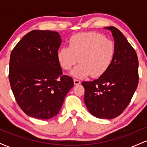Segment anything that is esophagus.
Returning <instances> with one entry per match:
<instances>
[{"label":"esophagus","instance_id":"1","mask_svg":"<svg viewBox=\"0 0 147 147\" xmlns=\"http://www.w3.org/2000/svg\"><path fill=\"white\" fill-rule=\"evenodd\" d=\"M74 84H75V85H79V84H81V82L78 79H74Z\"/></svg>","mask_w":147,"mask_h":147}]
</instances>
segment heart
Wrapping results in <instances>:
<instances>
[{"label": "heart", "mask_w": 147, "mask_h": 147, "mask_svg": "<svg viewBox=\"0 0 147 147\" xmlns=\"http://www.w3.org/2000/svg\"><path fill=\"white\" fill-rule=\"evenodd\" d=\"M113 41L95 32H82L70 37L69 47L63 46L57 52V59L61 67L70 70L80 62L72 71V75L84 78L90 75L99 77L105 72L113 60ZM79 59H78V58Z\"/></svg>", "instance_id": "heart-1"}]
</instances>
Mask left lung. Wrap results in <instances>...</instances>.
I'll return each mask as SVG.
<instances>
[{
    "mask_svg": "<svg viewBox=\"0 0 147 147\" xmlns=\"http://www.w3.org/2000/svg\"><path fill=\"white\" fill-rule=\"evenodd\" d=\"M113 60L108 70L92 82H83L84 102L92 115L113 119L122 114L132 99L139 82L138 59L135 49L123 34L115 27Z\"/></svg>",
    "mask_w": 147,
    "mask_h": 147,
    "instance_id": "obj_1",
    "label": "left lung"
}]
</instances>
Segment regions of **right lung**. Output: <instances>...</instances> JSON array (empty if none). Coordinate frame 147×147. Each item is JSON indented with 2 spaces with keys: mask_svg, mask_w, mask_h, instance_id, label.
I'll use <instances>...</instances> for the list:
<instances>
[{
  "mask_svg": "<svg viewBox=\"0 0 147 147\" xmlns=\"http://www.w3.org/2000/svg\"><path fill=\"white\" fill-rule=\"evenodd\" d=\"M61 38L57 32L32 30L10 55L9 80L21 110L36 119H48L59 112L73 87L72 77L62 75L57 59Z\"/></svg>",
  "mask_w": 147,
  "mask_h": 147,
  "instance_id": "add662e5",
  "label": "right lung"
}]
</instances>
